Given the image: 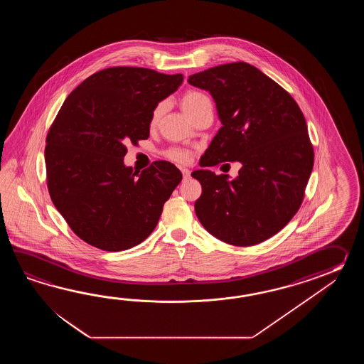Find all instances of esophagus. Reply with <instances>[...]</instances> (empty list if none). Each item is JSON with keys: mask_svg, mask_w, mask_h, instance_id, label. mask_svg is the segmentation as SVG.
I'll return each instance as SVG.
<instances>
[{"mask_svg": "<svg viewBox=\"0 0 364 364\" xmlns=\"http://www.w3.org/2000/svg\"><path fill=\"white\" fill-rule=\"evenodd\" d=\"M181 171H182V176H183V178H190V176H191V171H188V169H181Z\"/></svg>", "mask_w": 364, "mask_h": 364, "instance_id": "esophagus-1", "label": "esophagus"}]
</instances>
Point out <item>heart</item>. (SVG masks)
Here are the masks:
<instances>
[{
    "label": "heart",
    "mask_w": 364,
    "mask_h": 364,
    "mask_svg": "<svg viewBox=\"0 0 364 364\" xmlns=\"http://www.w3.org/2000/svg\"><path fill=\"white\" fill-rule=\"evenodd\" d=\"M181 107L187 116L191 117L196 112H199L200 109L212 107V104H210V100L207 95L199 92V91H188L182 96ZM161 112H163V105L156 107L152 113V124H155L156 121L159 119V117L161 116ZM166 156L174 163L187 164L191 160V152L183 149V148H171L166 152Z\"/></svg>",
    "instance_id": "b5f03b06"
}]
</instances>
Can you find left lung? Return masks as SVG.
<instances>
[{
    "instance_id": "1",
    "label": "left lung",
    "mask_w": 364,
    "mask_h": 364,
    "mask_svg": "<svg viewBox=\"0 0 364 364\" xmlns=\"http://www.w3.org/2000/svg\"><path fill=\"white\" fill-rule=\"evenodd\" d=\"M188 83L210 92L223 124L200 166L242 164L232 181L193 171L201 185L196 216L225 243H262L287 226L304 198L314 148L302 110L290 93L246 62L204 70Z\"/></svg>"
}]
</instances>
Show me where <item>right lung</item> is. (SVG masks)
<instances>
[{
    "label": "right lung",
    "mask_w": 364,
    "mask_h": 364,
    "mask_svg": "<svg viewBox=\"0 0 364 364\" xmlns=\"http://www.w3.org/2000/svg\"><path fill=\"white\" fill-rule=\"evenodd\" d=\"M182 82V74L117 66L87 77L63 102L47 135L48 191L85 243L124 251L155 230L182 174L168 161L136 174L124 166V144L147 139L157 104Z\"/></svg>",
    "instance_id": "add662e5"
}]
</instances>
